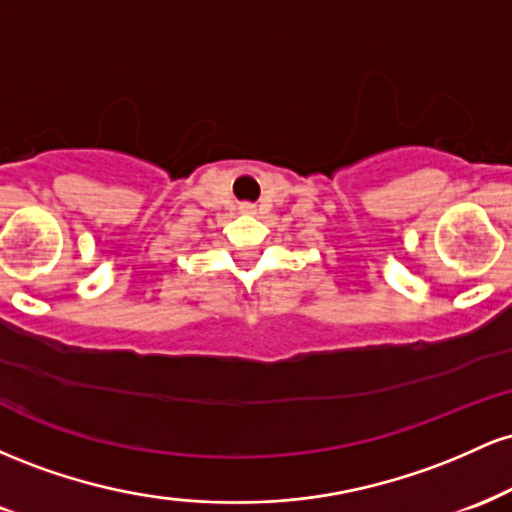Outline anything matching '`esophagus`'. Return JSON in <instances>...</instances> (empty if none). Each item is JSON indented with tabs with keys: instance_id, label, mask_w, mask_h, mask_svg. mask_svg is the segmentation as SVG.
Returning <instances> with one entry per match:
<instances>
[{
	"instance_id": "1",
	"label": "esophagus",
	"mask_w": 512,
	"mask_h": 512,
	"mask_svg": "<svg viewBox=\"0 0 512 512\" xmlns=\"http://www.w3.org/2000/svg\"><path fill=\"white\" fill-rule=\"evenodd\" d=\"M240 211H243V214H255V207H252V204H240Z\"/></svg>"
}]
</instances>
